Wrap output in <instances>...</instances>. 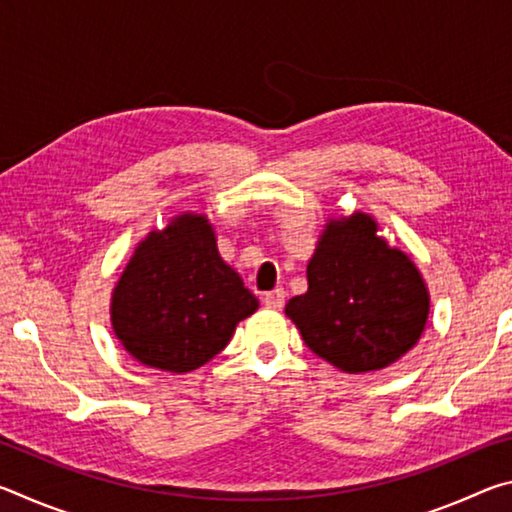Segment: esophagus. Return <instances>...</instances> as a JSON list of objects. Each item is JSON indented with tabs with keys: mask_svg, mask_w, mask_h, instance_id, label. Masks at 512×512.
Segmentation results:
<instances>
[{
	"mask_svg": "<svg viewBox=\"0 0 512 512\" xmlns=\"http://www.w3.org/2000/svg\"><path fill=\"white\" fill-rule=\"evenodd\" d=\"M284 296H287V293H284V289H273V291H268V293H264V305L268 307V309H282L284 307Z\"/></svg>",
	"mask_w": 512,
	"mask_h": 512,
	"instance_id": "esophagus-1",
	"label": "esophagus"
}]
</instances>
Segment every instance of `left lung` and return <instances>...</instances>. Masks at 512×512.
<instances>
[{"label": "left lung", "instance_id": "obj_1", "mask_svg": "<svg viewBox=\"0 0 512 512\" xmlns=\"http://www.w3.org/2000/svg\"><path fill=\"white\" fill-rule=\"evenodd\" d=\"M307 282L284 311L311 352L350 375L388 368L427 327L431 296L420 268L366 212L327 219Z\"/></svg>", "mask_w": 512, "mask_h": 512}]
</instances>
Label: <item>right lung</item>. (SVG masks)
<instances>
[{"mask_svg": "<svg viewBox=\"0 0 512 512\" xmlns=\"http://www.w3.org/2000/svg\"><path fill=\"white\" fill-rule=\"evenodd\" d=\"M257 307L223 262L210 219L183 212L135 246L112 289L110 323L142 366L185 375L216 357Z\"/></svg>", "mask_w": 512, "mask_h": 512, "instance_id": "right-lung-1", "label": "right lung"}]
</instances>
